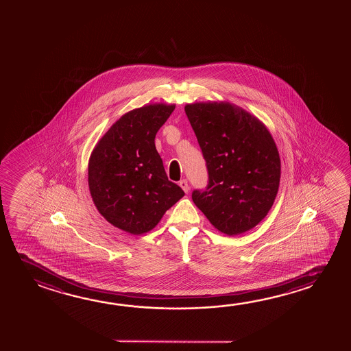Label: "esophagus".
Wrapping results in <instances>:
<instances>
[{
	"instance_id": "34e87169",
	"label": "esophagus",
	"mask_w": 351,
	"mask_h": 351,
	"mask_svg": "<svg viewBox=\"0 0 351 351\" xmlns=\"http://www.w3.org/2000/svg\"><path fill=\"white\" fill-rule=\"evenodd\" d=\"M180 186H181V189H182V190H184L186 193H187L189 190H190L189 182H187V180H184H184H181V181H180Z\"/></svg>"
}]
</instances>
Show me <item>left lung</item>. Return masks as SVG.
Masks as SVG:
<instances>
[{"mask_svg":"<svg viewBox=\"0 0 351 351\" xmlns=\"http://www.w3.org/2000/svg\"><path fill=\"white\" fill-rule=\"evenodd\" d=\"M208 171L192 199L215 229L234 236L269 212L280 181V158L265 125L229 103L184 106Z\"/></svg>","mask_w":351,"mask_h":351,"instance_id":"obj_1","label":"left lung"}]
</instances>
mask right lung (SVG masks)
Returning a JSON list of instances; mask_svg holds the SVG:
<instances>
[{
    "label": "right lung",
    "instance_id": "1",
    "mask_svg": "<svg viewBox=\"0 0 351 351\" xmlns=\"http://www.w3.org/2000/svg\"><path fill=\"white\" fill-rule=\"evenodd\" d=\"M173 109L154 104L127 112L104 134L89 160L95 207L110 224L132 235L152 230L184 195L169 181L154 143Z\"/></svg>",
    "mask_w": 351,
    "mask_h": 351
}]
</instances>
